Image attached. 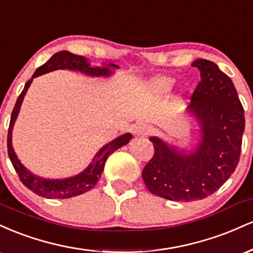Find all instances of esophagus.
Listing matches in <instances>:
<instances>
[{"instance_id": "obj_1", "label": "esophagus", "mask_w": 253, "mask_h": 253, "mask_svg": "<svg viewBox=\"0 0 253 253\" xmlns=\"http://www.w3.org/2000/svg\"><path fill=\"white\" fill-rule=\"evenodd\" d=\"M133 132L136 136H146L150 133V128L145 124H138L133 128Z\"/></svg>"}]
</instances>
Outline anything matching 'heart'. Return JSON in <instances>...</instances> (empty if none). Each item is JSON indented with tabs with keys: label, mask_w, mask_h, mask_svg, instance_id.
Returning <instances> with one entry per match:
<instances>
[{
	"label": "heart",
	"mask_w": 253,
	"mask_h": 253,
	"mask_svg": "<svg viewBox=\"0 0 253 253\" xmlns=\"http://www.w3.org/2000/svg\"><path fill=\"white\" fill-rule=\"evenodd\" d=\"M175 80L171 77H158L151 84V90L157 95L167 94L172 88Z\"/></svg>",
	"instance_id": "b5f03b06"
}]
</instances>
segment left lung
<instances>
[{
  "label": "left lung",
  "instance_id": "1",
  "mask_svg": "<svg viewBox=\"0 0 253 253\" xmlns=\"http://www.w3.org/2000/svg\"><path fill=\"white\" fill-rule=\"evenodd\" d=\"M191 65L201 75L189 109L201 124L202 141L193 153L182 155L152 136L155 153L141 173L150 193L171 201H197L215 193L239 163L245 129L243 104L231 78L211 60Z\"/></svg>",
  "mask_w": 253,
  "mask_h": 253
}]
</instances>
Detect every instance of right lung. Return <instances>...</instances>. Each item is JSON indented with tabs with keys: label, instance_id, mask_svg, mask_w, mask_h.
Here are the masks:
<instances>
[{
	"label": "right lung",
	"instance_id": "obj_1",
	"mask_svg": "<svg viewBox=\"0 0 253 253\" xmlns=\"http://www.w3.org/2000/svg\"><path fill=\"white\" fill-rule=\"evenodd\" d=\"M110 66L118 68L114 64H109L106 68H92L84 57L76 56V54L70 53V52L62 51L58 52L48 62H46L40 68H38L31 80L27 81V83L25 84V88L22 90L21 94L19 95V97H17L15 107H14L13 113H11L9 128H8L7 147L8 156H9L11 164H13L20 181L22 182V184L25 187H27L28 189L33 191L37 195L46 197V199H69V197L81 195V194L92 189L98 179H100L101 175H102L104 163H106L108 156L110 153L114 152L115 150L120 149L121 146L128 143L130 138H132V134L126 133V134L119 136L115 140L110 141L109 144L103 146L102 149L98 151L97 155L95 156L92 163L83 172H81L80 175L75 177H71V178L56 179L54 181V179H42L40 177L33 175L30 171L25 169V167L21 164V162L19 161L15 152H14L13 146H11V129H13L14 123H15L17 114H19L20 107H21V103L24 101L26 92H27L28 88H30L32 81H33V78L40 76V75H43L46 72L53 70H58V69L78 70L86 75H90V76H108V75H110Z\"/></svg>",
	"mask_w": 253,
	"mask_h": 253
}]
</instances>
